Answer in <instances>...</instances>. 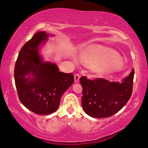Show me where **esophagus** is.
Segmentation results:
<instances>
[{
    "label": "esophagus",
    "mask_w": 148,
    "mask_h": 148,
    "mask_svg": "<svg viewBox=\"0 0 148 148\" xmlns=\"http://www.w3.org/2000/svg\"><path fill=\"white\" fill-rule=\"evenodd\" d=\"M79 77H80V76L78 74H76L74 75V82H76V83H77V82H79Z\"/></svg>",
    "instance_id": "1"
}]
</instances>
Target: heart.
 Returning a JSON list of instances; mask_svg holds the SVG:
<instances>
[{"label": "heart", "instance_id": "obj_1", "mask_svg": "<svg viewBox=\"0 0 148 148\" xmlns=\"http://www.w3.org/2000/svg\"><path fill=\"white\" fill-rule=\"evenodd\" d=\"M80 56L85 64L94 67L95 71L102 76L118 71L123 65L122 58L119 55L111 49L99 45L85 47L81 51Z\"/></svg>", "mask_w": 148, "mask_h": 148}]
</instances>
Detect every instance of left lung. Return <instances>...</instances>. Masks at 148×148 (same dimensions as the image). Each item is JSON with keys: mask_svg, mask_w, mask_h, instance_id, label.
Instances as JSON below:
<instances>
[{"mask_svg": "<svg viewBox=\"0 0 148 148\" xmlns=\"http://www.w3.org/2000/svg\"><path fill=\"white\" fill-rule=\"evenodd\" d=\"M134 71L132 69L121 83L104 78L88 79L80 77L83 92L82 104L85 112L95 118H104L119 112L130 99L132 92Z\"/></svg>", "mask_w": 148, "mask_h": 148, "instance_id": "8db88e82", "label": "left lung"}]
</instances>
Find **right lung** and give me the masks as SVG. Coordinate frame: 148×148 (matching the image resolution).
I'll return each mask as SVG.
<instances>
[{"label": "right lung", "mask_w": 148, "mask_h": 148, "mask_svg": "<svg viewBox=\"0 0 148 148\" xmlns=\"http://www.w3.org/2000/svg\"><path fill=\"white\" fill-rule=\"evenodd\" d=\"M49 36L36 32L20 50L14 68L15 84L19 99L27 109L39 115L53 113L62 94L74 83L72 73L59 72L58 66L43 61L40 46Z\"/></svg>", "instance_id": "add662e5"}]
</instances>
